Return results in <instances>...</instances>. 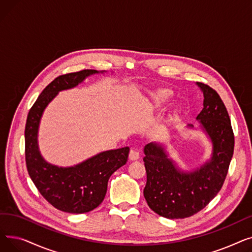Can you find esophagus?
Instances as JSON below:
<instances>
[{
	"mask_svg": "<svg viewBox=\"0 0 252 252\" xmlns=\"http://www.w3.org/2000/svg\"><path fill=\"white\" fill-rule=\"evenodd\" d=\"M128 157H129L130 160H138L139 158H140V153H139V151L136 150V149H131V150L129 151Z\"/></svg>",
	"mask_w": 252,
	"mask_h": 252,
	"instance_id": "esophagus-1",
	"label": "esophagus"
}]
</instances>
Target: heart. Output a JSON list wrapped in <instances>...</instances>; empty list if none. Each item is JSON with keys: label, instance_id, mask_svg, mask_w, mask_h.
I'll use <instances>...</instances> for the list:
<instances>
[{"label": "heart", "instance_id": "heart-1", "mask_svg": "<svg viewBox=\"0 0 252 252\" xmlns=\"http://www.w3.org/2000/svg\"><path fill=\"white\" fill-rule=\"evenodd\" d=\"M168 98V95L166 94H159L158 96L155 97V103L157 105H161L162 103H164Z\"/></svg>", "mask_w": 252, "mask_h": 252}]
</instances>
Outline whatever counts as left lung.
Here are the masks:
<instances>
[{
	"label": "left lung",
	"instance_id": "8db88e82",
	"mask_svg": "<svg viewBox=\"0 0 252 252\" xmlns=\"http://www.w3.org/2000/svg\"><path fill=\"white\" fill-rule=\"evenodd\" d=\"M196 84L204 96L203 109L196 118L213 143L210 159L200 168L183 171L162 145L149 143L144 148V197L154 213L166 219L189 218L203 209L221 189L233 157L235 140L226 106L213 88Z\"/></svg>",
	"mask_w": 252,
	"mask_h": 252
}]
</instances>
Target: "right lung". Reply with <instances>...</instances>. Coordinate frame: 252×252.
<instances>
[{
    "label": "right lung",
    "instance_id": "add662e5",
    "mask_svg": "<svg viewBox=\"0 0 252 252\" xmlns=\"http://www.w3.org/2000/svg\"><path fill=\"white\" fill-rule=\"evenodd\" d=\"M95 73L99 71L85 69L56 77L41 93L26 119L25 161L29 175L50 204L69 214L89 213L101 204L109 178L126 163L129 152L128 147L104 151L74 166L59 167L47 162L38 150V126L48 104L60 91L74 88Z\"/></svg>",
    "mask_w": 252,
    "mask_h": 252
}]
</instances>
